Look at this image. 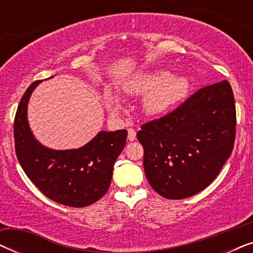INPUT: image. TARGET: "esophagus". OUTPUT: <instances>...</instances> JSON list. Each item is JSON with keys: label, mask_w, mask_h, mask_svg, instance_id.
Here are the masks:
<instances>
[{"label": "esophagus", "mask_w": 253, "mask_h": 253, "mask_svg": "<svg viewBox=\"0 0 253 253\" xmlns=\"http://www.w3.org/2000/svg\"><path fill=\"white\" fill-rule=\"evenodd\" d=\"M127 139L130 141H133L136 139V131H134V129L127 130Z\"/></svg>", "instance_id": "esophagus-1"}]
</instances>
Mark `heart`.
Masks as SVG:
<instances>
[{
	"instance_id": "b5f03b06",
	"label": "heart",
	"mask_w": 253,
	"mask_h": 253,
	"mask_svg": "<svg viewBox=\"0 0 253 253\" xmlns=\"http://www.w3.org/2000/svg\"><path fill=\"white\" fill-rule=\"evenodd\" d=\"M129 94H143L144 109L150 115H158L171 108L184 98L189 91V82L184 77H171L164 70H148L140 72L124 86ZM106 101L110 108L117 110L121 105L115 96L107 93Z\"/></svg>"
}]
</instances>
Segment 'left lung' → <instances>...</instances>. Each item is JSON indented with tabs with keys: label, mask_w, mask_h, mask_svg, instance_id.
<instances>
[{
	"label": "left lung",
	"mask_w": 253,
	"mask_h": 253,
	"mask_svg": "<svg viewBox=\"0 0 253 253\" xmlns=\"http://www.w3.org/2000/svg\"><path fill=\"white\" fill-rule=\"evenodd\" d=\"M147 181L167 199H183L212 183L230 157L236 136L234 93L227 81L190 95L177 108L143 124Z\"/></svg>",
	"instance_id": "obj_1"
}]
</instances>
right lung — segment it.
I'll return each mask as SVG.
<instances>
[{
	"label": "right lung",
	"instance_id": "obj_1",
	"mask_svg": "<svg viewBox=\"0 0 253 253\" xmlns=\"http://www.w3.org/2000/svg\"><path fill=\"white\" fill-rule=\"evenodd\" d=\"M41 81L29 86L17 108L13 136L23 170L47 198L70 207L98 202L112 182L114 164L126 144L127 131H100L78 150L54 151L41 145L27 122V103Z\"/></svg>",
	"mask_w": 253,
	"mask_h": 253
}]
</instances>
